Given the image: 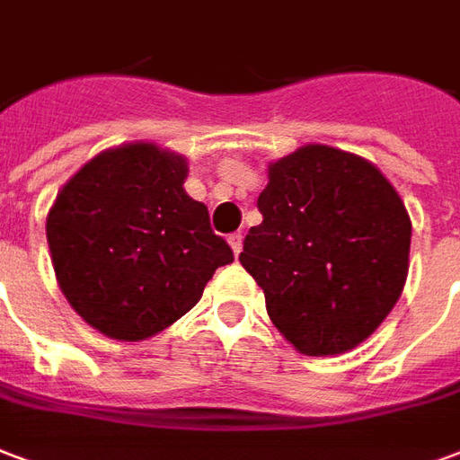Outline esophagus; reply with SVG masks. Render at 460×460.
Returning <instances> with one entry per match:
<instances>
[{"instance_id": "esophagus-1", "label": "esophagus", "mask_w": 460, "mask_h": 460, "mask_svg": "<svg viewBox=\"0 0 460 460\" xmlns=\"http://www.w3.org/2000/svg\"><path fill=\"white\" fill-rule=\"evenodd\" d=\"M229 246H231V251H234V256H239L241 246H243V236H241V234H231Z\"/></svg>"}]
</instances>
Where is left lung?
I'll use <instances>...</instances> for the list:
<instances>
[{"label":"left lung","instance_id":"left-lung-1","mask_svg":"<svg viewBox=\"0 0 460 460\" xmlns=\"http://www.w3.org/2000/svg\"><path fill=\"white\" fill-rule=\"evenodd\" d=\"M258 209L239 261L275 329L305 356L366 341L410 270L411 221L393 182L356 153L307 144L268 163Z\"/></svg>","mask_w":460,"mask_h":460}]
</instances>
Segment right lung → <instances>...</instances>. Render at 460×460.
<instances>
[{
  "mask_svg": "<svg viewBox=\"0 0 460 460\" xmlns=\"http://www.w3.org/2000/svg\"><path fill=\"white\" fill-rule=\"evenodd\" d=\"M187 158L151 141L97 153L46 219L50 263L70 307L100 334L144 341L202 297L234 261L209 212L185 192Z\"/></svg>",
  "mask_w": 460,
  "mask_h": 460,
  "instance_id": "right-lung-1",
  "label": "right lung"
}]
</instances>
